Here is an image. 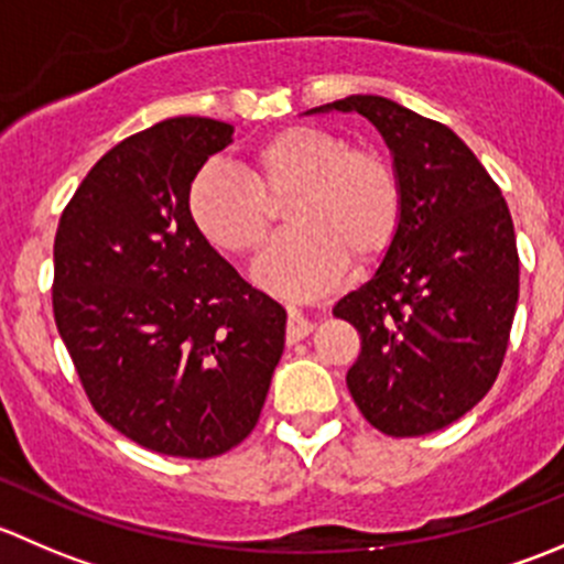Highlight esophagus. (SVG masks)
I'll list each match as a JSON object with an SVG mask.
<instances>
[{
  "instance_id": "34e87169",
  "label": "esophagus",
  "mask_w": 564,
  "mask_h": 564,
  "mask_svg": "<svg viewBox=\"0 0 564 564\" xmlns=\"http://www.w3.org/2000/svg\"><path fill=\"white\" fill-rule=\"evenodd\" d=\"M316 327L314 318H308L303 311H289V324H286V338L289 340H303L311 329Z\"/></svg>"
}]
</instances>
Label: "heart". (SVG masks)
<instances>
[{"mask_svg": "<svg viewBox=\"0 0 564 564\" xmlns=\"http://www.w3.org/2000/svg\"><path fill=\"white\" fill-rule=\"evenodd\" d=\"M246 176L204 166L187 187V213L204 240L229 256L264 246L272 207L286 202L292 231L272 242L253 278L286 300H314L395 242L403 215L398 172L382 152L349 150L340 135L308 124L275 130L250 150Z\"/></svg>", "mask_w": 564, "mask_h": 564, "instance_id": "obj_1", "label": "heart"}]
</instances>
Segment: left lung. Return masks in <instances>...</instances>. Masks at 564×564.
<instances>
[{"instance_id": "8db88e82", "label": "left lung", "mask_w": 564, "mask_h": 564, "mask_svg": "<svg viewBox=\"0 0 564 564\" xmlns=\"http://www.w3.org/2000/svg\"><path fill=\"white\" fill-rule=\"evenodd\" d=\"M327 111H355L382 133L403 191L395 242L333 308L360 333L346 384L382 434H431L477 406L502 368L519 303L513 218L447 124L379 95L305 113Z\"/></svg>"}]
</instances>
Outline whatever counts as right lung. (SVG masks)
Here are the masks:
<instances>
[{"label": "right lung", "instance_id": "1", "mask_svg": "<svg viewBox=\"0 0 564 564\" xmlns=\"http://www.w3.org/2000/svg\"><path fill=\"white\" fill-rule=\"evenodd\" d=\"M235 128L174 117L84 176L54 240V318L95 412L147 451L213 458L253 431L286 311L240 278L187 213Z\"/></svg>", "mask_w": 564, "mask_h": 564}]
</instances>
